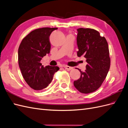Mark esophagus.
Segmentation results:
<instances>
[{
	"label": "esophagus",
	"instance_id": "34e87169",
	"mask_svg": "<svg viewBox=\"0 0 128 128\" xmlns=\"http://www.w3.org/2000/svg\"><path fill=\"white\" fill-rule=\"evenodd\" d=\"M64 67L65 69H67V70H71V69H73L72 67H69V66H66V65H64Z\"/></svg>",
	"mask_w": 128,
	"mask_h": 128
}]
</instances>
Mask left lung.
Wrapping results in <instances>:
<instances>
[{
  "label": "left lung",
  "mask_w": 128,
  "mask_h": 128,
  "mask_svg": "<svg viewBox=\"0 0 128 128\" xmlns=\"http://www.w3.org/2000/svg\"><path fill=\"white\" fill-rule=\"evenodd\" d=\"M77 56H83L88 64L84 72L77 69L80 76L74 81V85L80 92L90 94L100 87L109 71V48L106 38L100 36L98 31L81 28L77 29Z\"/></svg>",
  "instance_id": "obj_1"
}]
</instances>
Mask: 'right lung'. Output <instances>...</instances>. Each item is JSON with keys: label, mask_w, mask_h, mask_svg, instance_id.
Here are the masks:
<instances>
[{"label": "right lung", "mask_w": 128, "mask_h": 128, "mask_svg": "<svg viewBox=\"0 0 128 128\" xmlns=\"http://www.w3.org/2000/svg\"><path fill=\"white\" fill-rule=\"evenodd\" d=\"M57 28H42L30 32L22 40L18 50V65L22 75L29 86L40 90L51 83L54 73L59 70L57 66L40 63L42 58L51 50L49 37Z\"/></svg>", "instance_id": "obj_1"}]
</instances>
